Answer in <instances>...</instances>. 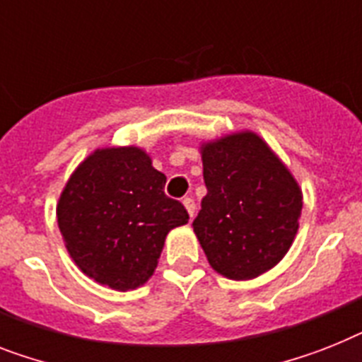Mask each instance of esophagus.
I'll list each match as a JSON object with an SVG mask.
<instances>
[{"mask_svg":"<svg viewBox=\"0 0 362 362\" xmlns=\"http://www.w3.org/2000/svg\"><path fill=\"white\" fill-rule=\"evenodd\" d=\"M183 205L187 209L188 216L194 218V213H196V205H194V199L192 198H183Z\"/></svg>","mask_w":362,"mask_h":362,"instance_id":"esophagus-1","label":"esophagus"}]
</instances>
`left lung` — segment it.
Segmentation results:
<instances>
[{"mask_svg": "<svg viewBox=\"0 0 362 362\" xmlns=\"http://www.w3.org/2000/svg\"><path fill=\"white\" fill-rule=\"evenodd\" d=\"M207 196L192 222L214 272L255 279L291 250L303 192L268 142L242 129L199 144Z\"/></svg>", "mask_w": 362, "mask_h": 362, "instance_id": "8db88e82", "label": "left lung"}]
</instances>
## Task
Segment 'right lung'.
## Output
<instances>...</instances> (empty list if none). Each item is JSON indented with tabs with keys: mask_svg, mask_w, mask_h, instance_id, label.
Wrapping results in <instances>:
<instances>
[{
	"mask_svg": "<svg viewBox=\"0 0 362 362\" xmlns=\"http://www.w3.org/2000/svg\"><path fill=\"white\" fill-rule=\"evenodd\" d=\"M164 183L139 146L98 148L77 164L57 202V222L85 276L120 292L148 283L166 235L188 222Z\"/></svg>",
	"mask_w": 362,
	"mask_h": 362,
	"instance_id": "1",
	"label": "right lung"
}]
</instances>
